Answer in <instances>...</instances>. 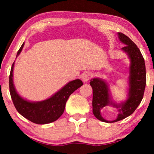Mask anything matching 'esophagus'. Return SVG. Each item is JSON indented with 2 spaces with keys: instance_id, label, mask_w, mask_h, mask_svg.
<instances>
[{
  "instance_id": "34e87169",
  "label": "esophagus",
  "mask_w": 154,
  "mask_h": 154,
  "mask_svg": "<svg viewBox=\"0 0 154 154\" xmlns=\"http://www.w3.org/2000/svg\"><path fill=\"white\" fill-rule=\"evenodd\" d=\"M92 76V73L91 72H89V71H87V72H85L82 75V80L84 82H88L89 80L91 79Z\"/></svg>"
}]
</instances>
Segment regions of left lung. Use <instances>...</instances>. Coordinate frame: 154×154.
<instances>
[{
	"instance_id": "8db88e82",
	"label": "left lung",
	"mask_w": 154,
	"mask_h": 154,
	"mask_svg": "<svg viewBox=\"0 0 154 154\" xmlns=\"http://www.w3.org/2000/svg\"><path fill=\"white\" fill-rule=\"evenodd\" d=\"M118 36L120 41L125 45L121 50L127 54L130 60L126 100L120 103L114 102L111 94L109 84L105 80L94 78L90 82L93 93L92 112L97 119L105 123H114L131 115L142 102L146 86V67L140 49L123 33H118ZM106 106H111L118 109V116L113 121H107L100 115V110Z\"/></svg>"
}]
</instances>
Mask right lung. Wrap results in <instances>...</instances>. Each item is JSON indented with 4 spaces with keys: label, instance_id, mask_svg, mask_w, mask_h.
Returning <instances> with one entry per match:
<instances>
[{
    "label": "right lung",
    "instance_id": "1",
    "mask_svg": "<svg viewBox=\"0 0 154 154\" xmlns=\"http://www.w3.org/2000/svg\"><path fill=\"white\" fill-rule=\"evenodd\" d=\"M24 45V43L18 50L17 57L20 55ZM14 65V62L12 64L9 79L10 92L12 102L17 111L22 116L34 123L42 125L57 121L64 113L69 96L83 85L81 80H73L66 83L50 97L43 101L31 102L23 98L17 92L13 82Z\"/></svg>",
    "mask_w": 154,
    "mask_h": 154
}]
</instances>
